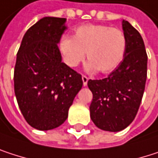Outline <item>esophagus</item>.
Segmentation results:
<instances>
[{"label": "esophagus", "mask_w": 158, "mask_h": 158, "mask_svg": "<svg viewBox=\"0 0 158 158\" xmlns=\"http://www.w3.org/2000/svg\"><path fill=\"white\" fill-rule=\"evenodd\" d=\"M82 80H83V85H84V86L87 85L88 77H87V76H85V75H83V76H82Z\"/></svg>", "instance_id": "1"}]
</instances>
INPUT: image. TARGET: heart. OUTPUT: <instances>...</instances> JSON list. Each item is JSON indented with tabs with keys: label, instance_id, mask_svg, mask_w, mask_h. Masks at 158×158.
Here are the masks:
<instances>
[{
	"label": "heart",
	"instance_id": "obj_1",
	"mask_svg": "<svg viewBox=\"0 0 158 158\" xmlns=\"http://www.w3.org/2000/svg\"><path fill=\"white\" fill-rule=\"evenodd\" d=\"M127 47L124 32L104 25L88 24L74 29L72 39L64 37L60 50L64 62L72 68L78 66L85 58L88 71L101 73L114 71L121 62Z\"/></svg>",
	"mask_w": 158,
	"mask_h": 158
}]
</instances>
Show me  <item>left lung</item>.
Instances as JSON below:
<instances>
[{
	"mask_svg": "<svg viewBox=\"0 0 158 158\" xmlns=\"http://www.w3.org/2000/svg\"><path fill=\"white\" fill-rule=\"evenodd\" d=\"M127 47L122 61L102 80H89L93 94L90 118L95 125L108 131H119L134 119L144 92L147 76V54L140 33L122 21Z\"/></svg>",
	"mask_w": 158,
	"mask_h": 158,
	"instance_id": "left-lung-1",
	"label": "left lung"
}]
</instances>
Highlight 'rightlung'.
<instances>
[{
  "label": "right lung",
  "mask_w": 158,
  "mask_h": 158,
  "mask_svg": "<svg viewBox=\"0 0 158 158\" xmlns=\"http://www.w3.org/2000/svg\"><path fill=\"white\" fill-rule=\"evenodd\" d=\"M66 18L43 17L25 34L16 56L15 93L27 122L40 131L61 125L83 86L82 75L61 61L58 48Z\"/></svg>",
  "instance_id": "1"
}]
</instances>
